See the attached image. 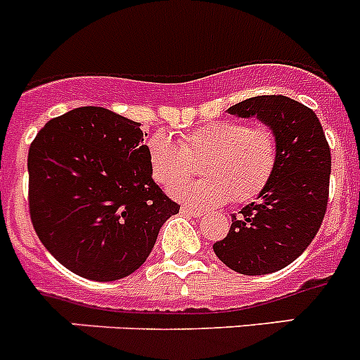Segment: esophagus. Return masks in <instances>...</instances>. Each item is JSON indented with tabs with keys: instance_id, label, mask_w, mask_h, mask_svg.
<instances>
[{
	"instance_id": "obj_1",
	"label": "esophagus",
	"mask_w": 360,
	"mask_h": 360,
	"mask_svg": "<svg viewBox=\"0 0 360 360\" xmlns=\"http://www.w3.org/2000/svg\"><path fill=\"white\" fill-rule=\"evenodd\" d=\"M180 212H182V214H186V216H195V218H200V216L203 214L202 211H196V209L189 207V205H184V207L180 209Z\"/></svg>"
}]
</instances>
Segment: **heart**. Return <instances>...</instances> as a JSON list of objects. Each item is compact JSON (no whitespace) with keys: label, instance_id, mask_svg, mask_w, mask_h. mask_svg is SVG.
Listing matches in <instances>:
<instances>
[{"label":"heart","instance_id":"1","mask_svg":"<svg viewBox=\"0 0 360 360\" xmlns=\"http://www.w3.org/2000/svg\"><path fill=\"white\" fill-rule=\"evenodd\" d=\"M146 151L153 178L164 187L176 183L171 196L198 211L259 195L274 176L279 158L272 129L240 120H212L184 133L180 142L157 131L146 142ZM189 160H200L202 178L195 183L183 181L190 174Z\"/></svg>","mask_w":360,"mask_h":360}]
</instances>
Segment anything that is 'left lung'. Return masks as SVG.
Here are the masks:
<instances>
[{"instance_id": "8db88e82", "label": "left lung", "mask_w": 360, "mask_h": 360, "mask_svg": "<svg viewBox=\"0 0 360 360\" xmlns=\"http://www.w3.org/2000/svg\"><path fill=\"white\" fill-rule=\"evenodd\" d=\"M229 113L266 124L278 139L274 176L245 205L224 240L212 245L221 263L245 276L285 269L316 238L328 205L332 157L323 126L310 108L285 95H259Z\"/></svg>"}]
</instances>
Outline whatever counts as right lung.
I'll use <instances>...</instances> for the list:
<instances>
[{"mask_svg":"<svg viewBox=\"0 0 360 360\" xmlns=\"http://www.w3.org/2000/svg\"><path fill=\"white\" fill-rule=\"evenodd\" d=\"M141 124L82 106L44 124L28 149V207L41 243L73 274L115 281L151 254L180 205L153 180Z\"/></svg>","mask_w":360,"mask_h":360,"instance_id":"right-lung-1","label":"right lung"}]
</instances>
